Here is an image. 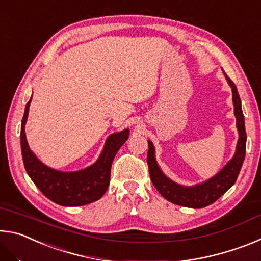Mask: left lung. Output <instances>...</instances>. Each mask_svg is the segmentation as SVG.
Segmentation results:
<instances>
[{
    "label": "left lung",
    "instance_id": "8db88e82",
    "mask_svg": "<svg viewBox=\"0 0 261 261\" xmlns=\"http://www.w3.org/2000/svg\"><path fill=\"white\" fill-rule=\"evenodd\" d=\"M229 85L232 88V102L235 107V116L237 120V129L240 134L238 138L236 153L228 165L223 168L220 173L211 178L207 182L196 185V187L185 188L170 180L167 176L163 175L159 168L154 158V147L151 141H148L147 165L149 176L154 187L165 197L168 201L174 202L176 205L192 207V208H202L213 204L222 194L226 193L240 175L241 168L244 162L246 151V132L244 124V115L242 112L241 98L238 95L236 85L230 78L227 76Z\"/></svg>",
    "mask_w": 261,
    "mask_h": 261
}]
</instances>
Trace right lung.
Segmentation results:
<instances>
[{"label": "right lung", "mask_w": 261, "mask_h": 261, "mask_svg": "<svg viewBox=\"0 0 261 261\" xmlns=\"http://www.w3.org/2000/svg\"><path fill=\"white\" fill-rule=\"evenodd\" d=\"M31 99L26 103L20 129L21 155L26 173L48 199L61 206H82L100 199L109 187L113 160L127 140L129 130L109 136L102 154L93 166L74 173H62L43 165L30 151L25 136V123Z\"/></svg>", "instance_id": "right-lung-1"}]
</instances>
